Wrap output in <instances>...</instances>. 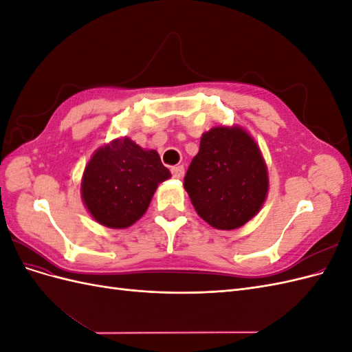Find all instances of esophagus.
Returning a JSON list of instances; mask_svg holds the SVG:
<instances>
[{
	"label": "esophagus",
	"mask_w": 352,
	"mask_h": 352,
	"mask_svg": "<svg viewBox=\"0 0 352 352\" xmlns=\"http://www.w3.org/2000/svg\"><path fill=\"white\" fill-rule=\"evenodd\" d=\"M172 175L175 179H182L185 175V168L184 166H175L172 167Z\"/></svg>",
	"instance_id": "esophagus-1"
}]
</instances>
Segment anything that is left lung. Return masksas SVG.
Returning a JSON list of instances; mask_svg holds the SVG:
<instances>
[{"mask_svg":"<svg viewBox=\"0 0 352 352\" xmlns=\"http://www.w3.org/2000/svg\"><path fill=\"white\" fill-rule=\"evenodd\" d=\"M184 186L202 220L233 230L255 217L267 198V164L243 127L214 126L202 133Z\"/></svg>","mask_w":352,"mask_h":352,"instance_id":"8db88e82","label":"left lung"}]
</instances>
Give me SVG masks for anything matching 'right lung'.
I'll use <instances>...</instances> for the list:
<instances>
[{
	"instance_id": "right-lung-1",
	"label": "right lung",
	"mask_w": 352,
	"mask_h": 352,
	"mask_svg": "<svg viewBox=\"0 0 352 352\" xmlns=\"http://www.w3.org/2000/svg\"><path fill=\"white\" fill-rule=\"evenodd\" d=\"M170 176L155 150H144L120 136L92 154L83 170L80 195L95 221L126 229L145 214L158 185Z\"/></svg>"
}]
</instances>
